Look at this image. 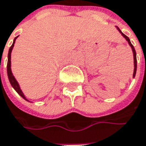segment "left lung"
I'll return each instance as SVG.
<instances>
[{"instance_id": "left-lung-1", "label": "left lung", "mask_w": 146, "mask_h": 146, "mask_svg": "<svg viewBox=\"0 0 146 146\" xmlns=\"http://www.w3.org/2000/svg\"><path fill=\"white\" fill-rule=\"evenodd\" d=\"M117 27V29L119 30V32L122 34V36L126 39V41H128V44H129V46L131 47V48H132V51H133V55H134V73H133V78L135 76V74H136V69H137V60H136V52H135V48H134V46L132 45V44H131V42H130V40H129V38L125 35V34H123L122 32H121V30L119 29V27Z\"/></svg>"}]
</instances>
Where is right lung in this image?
Wrapping results in <instances>:
<instances>
[{"mask_svg":"<svg viewBox=\"0 0 146 146\" xmlns=\"http://www.w3.org/2000/svg\"><path fill=\"white\" fill-rule=\"evenodd\" d=\"M18 37V36H17ZM17 37H16L15 38H14V41H13V44H12V45L9 48V52H8V60H7V76H8V79H9V82L11 83V86L14 88V90L23 98V99H25L27 102H29V101L27 100V98H26V97H25V95L23 94V91L21 90V88H20V86H19V84H18V82L16 80V78L14 77V76H13V74H12V72H11V51H12V48H13V47H14V44H15V41H16V39L17 38Z\"/></svg>","mask_w":146,"mask_h":146,"instance_id":"add662e5","label":"right lung"}]
</instances>
